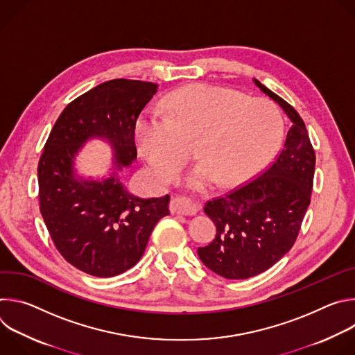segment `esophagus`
Masks as SVG:
<instances>
[{"instance_id":"obj_1","label":"esophagus","mask_w":355,"mask_h":355,"mask_svg":"<svg viewBox=\"0 0 355 355\" xmlns=\"http://www.w3.org/2000/svg\"><path fill=\"white\" fill-rule=\"evenodd\" d=\"M170 209L173 214L178 215H185V216H192L199 211V207L193 204L192 200L185 199V198H175L171 200Z\"/></svg>"}]
</instances>
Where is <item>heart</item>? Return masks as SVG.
<instances>
[{"mask_svg":"<svg viewBox=\"0 0 355 355\" xmlns=\"http://www.w3.org/2000/svg\"><path fill=\"white\" fill-rule=\"evenodd\" d=\"M164 115L144 112L136 123V141L150 170L171 180L188 155L182 143L198 141L199 164L184 185L204 192L212 184L237 185L256 174L274 155L282 133L279 110L268 99L214 85L195 84L170 92Z\"/></svg>","mask_w":355,"mask_h":355,"instance_id":"heart-1","label":"heart"}]
</instances>
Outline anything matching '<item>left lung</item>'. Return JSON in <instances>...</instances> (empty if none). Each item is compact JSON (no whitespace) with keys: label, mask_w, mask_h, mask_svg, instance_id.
I'll use <instances>...</instances> for the list:
<instances>
[{"label":"left lung","mask_w":355,"mask_h":355,"mask_svg":"<svg viewBox=\"0 0 355 355\" xmlns=\"http://www.w3.org/2000/svg\"><path fill=\"white\" fill-rule=\"evenodd\" d=\"M254 85L285 112L291 128L284 148L259 178L208 200L205 214L216 236L198 256L211 271L227 279H247L279 261L292 248L311 204L315 151L305 123L286 101L259 80Z\"/></svg>","instance_id":"8db88e82"}]
</instances>
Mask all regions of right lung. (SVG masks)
I'll return each instance as SVG.
<instances>
[{"label": "right lung", "mask_w": 355, "mask_h": 355, "mask_svg": "<svg viewBox=\"0 0 355 355\" xmlns=\"http://www.w3.org/2000/svg\"><path fill=\"white\" fill-rule=\"evenodd\" d=\"M159 84L116 78L70 103L56 121L37 166L40 214L67 263L99 278L137 264L156 223L170 215V195L140 198L121 181L137 157L135 126ZM91 139L113 150L109 174H78L75 160Z\"/></svg>", "instance_id": "obj_1"}]
</instances>
